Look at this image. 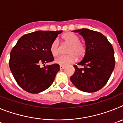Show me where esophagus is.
Wrapping results in <instances>:
<instances>
[{
  "label": "esophagus",
  "mask_w": 123,
  "mask_h": 123,
  "mask_svg": "<svg viewBox=\"0 0 123 123\" xmlns=\"http://www.w3.org/2000/svg\"><path fill=\"white\" fill-rule=\"evenodd\" d=\"M65 67H64V66H63V65H60V69L62 70V69H63L64 68H65Z\"/></svg>",
  "instance_id": "obj_1"
}]
</instances>
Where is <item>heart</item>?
<instances>
[{
    "label": "heart",
    "mask_w": 123,
    "mask_h": 123,
    "mask_svg": "<svg viewBox=\"0 0 123 123\" xmlns=\"http://www.w3.org/2000/svg\"><path fill=\"white\" fill-rule=\"evenodd\" d=\"M62 38L65 44L69 45L67 50V54L68 55H62L56 58L55 60L56 63L61 65H69L76 62L77 56L81 58L86 53V46L80 42V39L76 34L73 32H67L63 36ZM50 50L53 56H56L59 55L60 45L57 39L52 42Z\"/></svg>",
    "instance_id": "1"
}]
</instances>
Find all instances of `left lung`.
Segmentation results:
<instances>
[{
    "label": "left lung",
    "mask_w": 123,
    "mask_h": 123,
    "mask_svg": "<svg viewBox=\"0 0 123 123\" xmlns=\"http://www.w3.org/2000/svg\"><path fill=\"white\" fill-rule=\"evenodd\" d=\"M83 37L86 53L78 65H74V73L70 78L74 85L80 91L94 92L101 89L108 82L115 65L112 45L102 33L82 28L74 30Z\"/></svg>",
    "instance_id": "8db88e82"
}]
</instances>
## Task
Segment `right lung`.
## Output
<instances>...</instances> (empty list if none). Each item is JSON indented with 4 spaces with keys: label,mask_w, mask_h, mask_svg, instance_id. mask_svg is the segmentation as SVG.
<instances>
[{
    "label": "right lung",
    "mask_w": 123,
    "mask_h": 123,
    "mask_svg": "<svg viewBox=\"0 0 123 123\" xmlns=\"http://www.w3.org/2000/svg\"><path fill=\"white\" fill-rule=\"evenodd\" d=\"M62 31H37L25 34L10 52L9 67L15 81L26 92L37 94L48 89L60 70L50 47Z\"/></svg>",
    "instance_id": "obj_1"
}]
</instances>
